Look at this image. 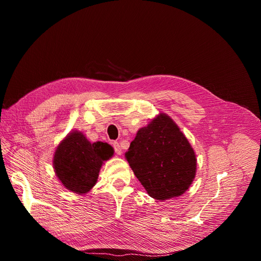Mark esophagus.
Segmentation results:
<instances>
[{
  "label": "esophagus",
  "mask_w": 261,
  "mask_h": 261,
  "mask_svg": "<svg viewBox=\"0 0 261 261\" xmlns=\"http://www.w3.org/2000/svg\"><path fill=\"white\" fill-rule=\"evenodd\" d=\"M113 147H114V150H115V153L117 155H120L121 154V148H120V145L118 143H114L113 144Z\"/></svg>",
  "instance_id": "34e87169"
}]
</instances>
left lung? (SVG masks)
Masks as SVG:
<instances>
[{
    "mask_svg": "<svg viewBox=\"0 0 261 261\" xmlns=\"http://www.w3.org/2000/svg\"><path fill=\"white\" fill-rule=\"evenodd\" d=\"M125 156L147 194L156 200L182 196L196 176L195 150L165 113L138 131Z\"/></svg>",
    "mask_w": 261,
    "mask_h": 261,
    "instance_id": "8db88e82",
    "label": "left lung"
}]
</instances>
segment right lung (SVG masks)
<instances>
[{"label":"right lung","mask_w":261,"mask_h":261,"mask_svg":"<svg viewBox=\"0 0 261 261\" xmlns=\"http://www.w3.org/2000/svg\"><path fill=\"white\" fill-rule=\"evenodd\" d=\"M113 154L111 145L91 143L84 133L73 130L55 150L53 167L64 188L77 195H86L97 183L103 162Z\"/></svg>","instance_id":"right-lung-1"}]
</instances>
